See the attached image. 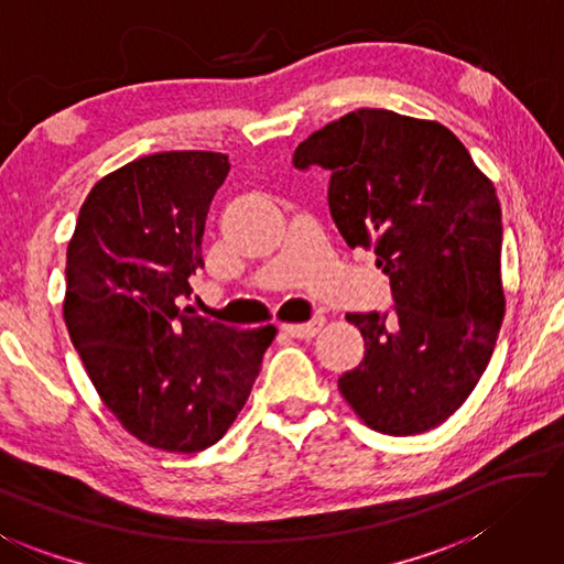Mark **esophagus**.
<instances>
[{"instance_id": "1", "label": "esophagus", "mask_w": 564, "mask_h": 564, "mask_svg": "<svg viewBox=\"0 0 564 564\" xmlns=\"http://www.w3.org/2000/svg\"><path fill=\"white\" fill-rule=\"evenodd\" d=\"M323 325H325V317L315 315V317H311L308 323H299V325H283V330L289 333V335H293V337H313V335L321 333V327H323Z\"/></svg>"}]
</instances>
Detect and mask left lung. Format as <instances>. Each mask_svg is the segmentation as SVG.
<instances>
[{
  "label": "left lung",
  "mask_w": 564,
  "mask_h": 564,
  "mask_svg": "<svg viewBox=\"0 0 564 564\" xmlns=\"http://www.w3.org/2000/svg\"><path fill=\"white\" fill-rule=\"evenodd\" d=\"M293 165L330 172L337 231L392 285V311L347 313L365 360L337 387L375 432H429L474 392L503 323L496 187L452 130L377 108L327 122Z\"/></svg>",
  "instance_id": "obj_1"
}]
</instances>
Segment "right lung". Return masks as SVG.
Masks as SVG:
<instances>
[{"instance_id": "obj_1", "label": "right lung", "mask_w": 564, "mask_h": 564, "mask_svg": "<svg viewBox=\"0 0 564 564\" xmlns=\"http://www.w3.org/2000/svg\"><path fill=\"white\" fill-rule=\"evenodd\" d=\"M229 167L202 150L128 162L90 189L66 253L64 317L90 382L132 436L172 454L227 434L275 335L180 308Z\"/></svg>"}]
</instances>
